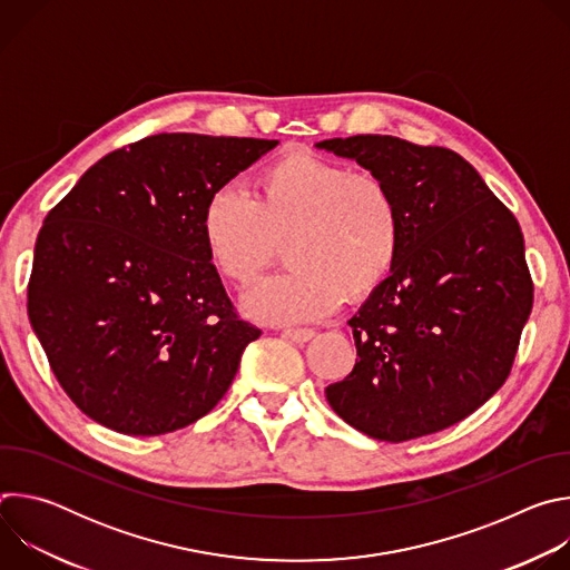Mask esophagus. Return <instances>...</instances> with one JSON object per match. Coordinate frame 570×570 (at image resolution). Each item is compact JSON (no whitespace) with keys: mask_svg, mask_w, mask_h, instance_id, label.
<instances>
[{"mask_svg":"<svg viewBox=\"0 0 570 570\" xmlns=\"http://www.w3.org/2000/svg\"><path fill=\"white\" fill-rule=\"evenodd\" d=\"M282 336L293 343H308L315 336V332L313 330H284Z\"/></svg>","mask_w":570,"mask_h":570,"instance_id":"1","label":"esophagus"}]
</instances>
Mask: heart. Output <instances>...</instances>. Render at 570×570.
<instances>
[{"label":"heart","instance_id":"b5f03b06","mask_svg":"<svg viewBox=\"0 0 570 570\" xmlns=\"http://www.w3.org/2000/svg\"><path fill=\"white\" fill-rule=\"evenodd\" d=\"M286 234L291 266L240 297L246 315L262 322L320 320L345 295L379 291L401 253V207L383 178L295 150L268 161L253 194L225 185L200 212L207 262L234 284L253 282L273 259L275 238Z\"/></svg>","mask_w":570,"mask_h":570}]
</instances>
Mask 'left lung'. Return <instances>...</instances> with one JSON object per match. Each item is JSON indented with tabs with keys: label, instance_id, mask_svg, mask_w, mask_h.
<instances>
[{
	"label": "left lung",
	"instance_id": "obj_1",
	"mask_svg": "<svg viewBox=\"0 0 570 570\" xmlns=\"http://www.w3.org/2000/svg\"><path fill=\"white\" fill-rule=\"evenodd\" d=\"M315 148L383 178L401 207V253L350 320L356 365L324 394L356 431L405 442L444 431L508 379L532 311L523 234L458 153L392 135Z\"/></svg>",
	"mask_w": 570,
	"mask_h": 570
}]
</instances>
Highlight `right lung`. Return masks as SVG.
<instances>
[{"mask_svg": "<svg viewBox=\"0 0 570 570\" xmlns=\"http://www.w3.org/2000/svg\"><path fill=\"white\" fill-rule=\"evenodd\" d=\"M279 141L161 132L112 150L47 214L29 320L67 396L124 435L207 415L262 336L207 262L212 191Z\"/></svg>", "mask_w": 570, "mask_h": 570, "instance_id": "obj_1", "label": "right lung"}]
</instances>
